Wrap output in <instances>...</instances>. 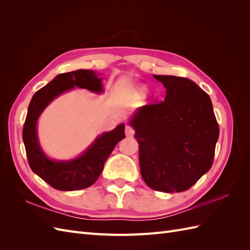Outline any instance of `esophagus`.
<instances>
[{
  "mask_svg": "<svg viewBox=\"0 0 250 250\" xmlns=\"http://www.w3.org/2000/svg\"><path fill=\"white\" fill-rule=\"evenodd\" d=\"M125 134H126V137H132V135L134 134V130L132 129V127H130V126H126V128H125Z\"/></svg>",
  "mask_w": 250,
  "mask_h": 250,
  "instance_id": "1",
  "label": "esophagus"
}]
</instances>
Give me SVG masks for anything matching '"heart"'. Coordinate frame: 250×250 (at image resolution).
I'll use <instances>...</instances> for the list:
<instances>
[{
	"instance_id": "heart-1",
	"label": "heart",
	"mask_w": 250,
	"mask_h": 250,
	"mask_svg": "<svg viewBox=\"0 0 250 250\" xmlns=\"http://www.w3.org/2000/svg\"><path fill=\"white\" fill-rule=\"evenodd\" d=\"M141 90H142V92H145V88L142 87V88H141Z\"/></svg>"
}]
</instances>
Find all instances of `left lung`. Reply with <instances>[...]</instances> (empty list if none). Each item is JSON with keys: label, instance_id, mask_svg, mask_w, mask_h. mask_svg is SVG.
Listing matches in <instances>:
<instances>
[{"label": "left lung", "instance_id": "obj_1", "mask_svg": "<svg viewBox=\"0 0 250 250\" xmlns=\"http://www.w3.org/2000/svg\"><path fill=\"white\" fill-rule=\"evenodd\" d=\"M153 77L166 87L165 100L141 107L130 121L141 175L152 190L184 192L213 165L219 126L209 96L195 82Z\"/></svg>", "mask_w": 250, "mask_h": 250}]
</instances>
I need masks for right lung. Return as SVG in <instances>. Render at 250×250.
<instances>
[{"label": "right lung", "instance_id": "1", "mask_svg": "<svg viewBox=\"0 0 250 250\" xmlns=\"http://www.w3.org/2000/svg\"><path fill=\"white\" fill-rule=\"evenodd\" d=\"M74 87L86 88L90 92H103L102 78L94 71L77 70L59 74L33 95L22 128V141L31 170L51 187L59 191H76L94 185L99 178L104 164L117 144L125 138V125L98 137L79 157L67 162L50 160L42 152L37 140L36 125L41 113L66 90Z\"/></svg>", "mask_w": 250, "mask_h": 250}]
</instances>
